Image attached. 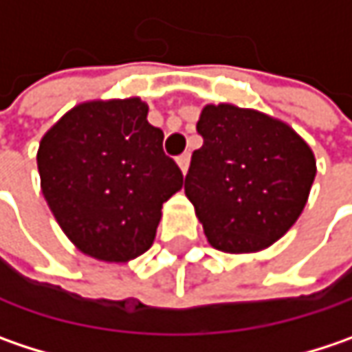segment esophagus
Returning a JSON list of instances; mask_svg holds the SVG:
<instances>
[{
    "mask_svg": "<svg viewBox=\"0 0 352 352\" xmlns=\"http://www.w3.org/2000/svg\"><path fill=\"white\" fill-rule=\"evenodd\" d=\"M178 166H180V170H182V174H186L188 172V164H190V154H182V156H178Z\"/></svg>",
    "mask_w": 352,
    "mask_h": 352,
    "instance_id": "34e87169",
    "label": "esophagus"
}]
</instances>
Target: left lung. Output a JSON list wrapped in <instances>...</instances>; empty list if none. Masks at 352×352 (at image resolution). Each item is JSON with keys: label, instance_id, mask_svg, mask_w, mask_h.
I'll return each mask as SVG.
<instances>
[{"label": "left lung", "instance_id": "obj_1", "mask_svg": "<svg viewBox=\"0 0 352 352\" xmlns=\"http://www.w3.org/2000/svg\"><path fill=\"white\" fill-rule=\"evenodd\" d=\"M184 192L222 252H256L285 236L313 186V150L289 124L232 104L206 106L196 124Z\"/></svg>", "mask_w": 352, "mask_h": 352}]
</instances>
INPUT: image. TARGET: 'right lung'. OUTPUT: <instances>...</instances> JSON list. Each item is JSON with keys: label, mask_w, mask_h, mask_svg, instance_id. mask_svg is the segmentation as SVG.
<instances>
[{"label": "right lung", "mask_w": 352, "mask_h": 352, "mask_svg": "<svg viewBox=\"0 0 352 352\" xmlns=\"http://www.w3.org/2000/svg\"><path fill=\"white\" fill-rule=\"evenodd\" d=\"M140 98L86 102L41 138V192L65 236L84 254L126 263L156 236L162 204L184 184L164 154V132Z\"/></svg>", "instance_id": "obj_1"}]
</instances>
